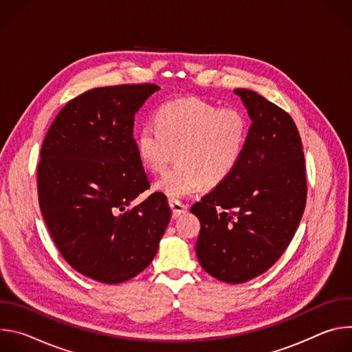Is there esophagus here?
I'll list each match as a JSON object with an SVG mask.
<instances>
[{
    "label": "esophagus",
    "instance_id": "1",
    "mask_svg": "<svg viewBox=\"0 0 352 352\" xmlns=\"http://www.w3.org/2000/svg\"><path fill=\"white\" fill-rule=\"evenodd\" d=\"M168 204H170V208L173 210V217L174 219L179 217L182 213H186V210H188V206L185 204L179 202V200H177V199H170Z\"/></svg>",
    "mask_w": 352,
    "mask_h": 352
}]
</instances>
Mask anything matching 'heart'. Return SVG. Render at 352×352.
Returning a JSON list of instances; mask_svg holds the SVG:
<instances>
[{"instance_id":"heart-1","label":"heart","mask_w":352,"mask_h":352,"mask_svg":"<svg viewBox=\"0 0 352 352\" xmlns=\"http://www.w3.org/2000/svg\"><path fill=\"white\" fill-rule=\"evenodd\" d=\"M155 125L143 126L136 136V153L143 168L163 173L174 159L178 164L155 185L174 197H185L200 186L224 182L239 164L249 136L246 114L193 97L163 104Z\"/></svg>"}]
</instances>
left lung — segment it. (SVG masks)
Here are the masks:
<instances>
[{"label": "left lung", "mask_w": 352, "mask_h": 352, "mask_svg": "<svg viewBox=\"0 0 352 352\" xmlns=\"http://www.w3.org/2000/svg\"><path fill=\"white\" fill-rule=\"evenodd\" d=\"M248 109L243 156L190 212L196 255L212 277L239 284L270 269L289 245L307 204L305 157L291 116L256 91L234 90Z\"/></svg>", "instance_id": "left-lung-1"}]
</instances>
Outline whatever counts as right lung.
Returning <instances> with one entry per match:
<instances>
[{
	"label": "right lung",
	"instance_id": "right-lung-1",
	"mask_svg": "<svg viewBox=\"0 0 352 352\" xmlns=\"http://www.w3.org/2000/svg\"><path fill=\"white\" fill-rule=\"evenodd\" d=\"M153 83L96 87L69 100L48 128L37 164L38 205L63 258L80 274L124 283L152 263L168 226L167 197L136 153L135 114Z\"/></svg>",
	"mask_w": 352,
	"mask_h": 352
}]
</instances>
